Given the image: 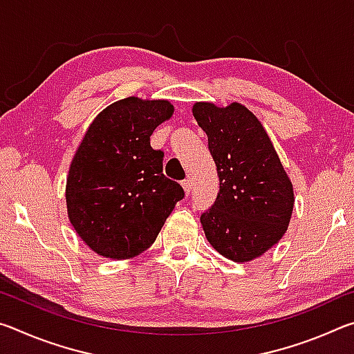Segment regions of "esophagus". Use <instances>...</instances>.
Returning a JSON list of instances; mask_svg holds the SVG:
<instances>
[{"label":"esophagus","instance_id":"34e87169","mask_svg":"<svg viewBox=\"0 0 354 354\" xmlns=\"http://www.w3.org/2000/svg\"><path fill=\"white\" fill-rule=\"evenodd\" d=\"M183 187H184V190H185V194H190V192H192V179H184V181H183Z\"/></svg>","mask_w":354,"mask_h":354}]
</instances>
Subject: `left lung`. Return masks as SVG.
I'll return each instance as SVG.
<instances>
[{
  "label": "left lung",
  "instance_id": "left-lung-1",
  "mask_svg": "<svg viewBox=\"0 0 354 354\" xmlns=\"http://www.w3.org/2000/svg\"><path fill=\"white\" fill-rule=\"evenodd\" d=\"M194 117L207 134L220 189L201 214L209 243L234 262L259 257L284 236L293 189L259 120L247 107L196 103Z\"/></svg>",
  "mask_w": 354,
  "mask_h": 354
}]
</instances>
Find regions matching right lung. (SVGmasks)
Masks as SVG:
<instances>
[{"label": "right lung", "instance_id": "obj_1", "mask_svg": "<svg viewBox=\"0 0 354 354\" xmlns=\"http://www.w3.org/2000/svg\"><path fill=\"white\" fill-rule=\"evenodd\" d=\"M165 100L129 97L100 113L88 127L67 178L68 218L100 256L128 259L153 245L178 201L181 184L162 173V149L149 137L169 120Z\"/></svg>", "mask_w": 354, "mask_h": 354}]
</instances>
